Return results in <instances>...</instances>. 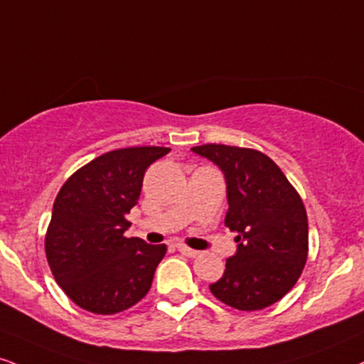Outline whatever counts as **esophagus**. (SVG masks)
<instances>
[{
    "mask_svg": "<svg viewBox=\"0 0 364 364\" xmlns=\"http://www.w3.org/2000/svg\"><path fill=\"white\" fill-rule=\"evenodd\" d=\"M176 249H178L179 252L185 254V256H188V257H195V256H198V254H200L198 251H195V249L185 246V244H178Z\"/></svg>",
    "mask_w": 364,
    "mask_h": 364,
    "instance_id": "1",
    "label": "esophagus"
}]
</instances>
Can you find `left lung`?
<instances>
[{"mask_svg":"<svg viewBox=\"0 0 364 364\" xmlns=\"http://www.w3.org/2000/svg\"><path fill=\"white\" fill-rule=\"evenodd\" d=\"M222 169L229 210L225 225L237 232V251L210 291L229 307L261 310L282 300L299 282L309 254L304 201L283 171L259 151L205 144L191 149Z\"/></svg>","mask_w":364,"mask_h":364,"instance_id":"1","label":"left lung"}]
</instances>
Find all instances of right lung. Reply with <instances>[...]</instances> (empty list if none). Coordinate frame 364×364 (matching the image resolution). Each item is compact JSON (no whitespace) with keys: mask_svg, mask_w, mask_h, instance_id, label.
<instances>
[{"mask_svg":"<svg viewBox=\"0 0 364 364\" xmlns=\"http://www.w3.org/2000/svg\"><path fill=\"white\" fill-rule=\"evenodd\" d=\"M169 147H127L77 169L55 196L46 254L57 284L77 307L112 315L147 295L166 244L127 237L146 169Z\"/></svg>","mask_w":364,"mask_h":364,"instance_id":"obj_1","label":"right lung"}]
</instances>
